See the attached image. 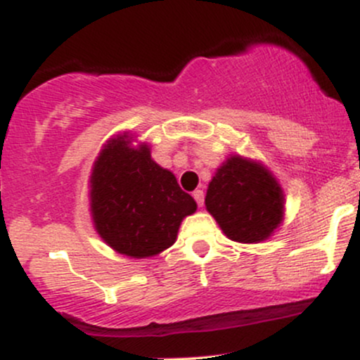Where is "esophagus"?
<instances>
[{"label": "esophagus", "mask_w": 360, "mask_h": 360, "mask_svg": "<svg viewBox=\"0 0 360 360\" xmlns=\"http://www.w3.org/2000/svg\"><path fill=\"white\" fill-rule=\"evenodd\" d=\"M193 198H194V200H196L198 206H203V203H205V193L201 191V189H196V191L193 193Z\"/></svg>", "instance_id": "esophagus-1"}]
</instances>
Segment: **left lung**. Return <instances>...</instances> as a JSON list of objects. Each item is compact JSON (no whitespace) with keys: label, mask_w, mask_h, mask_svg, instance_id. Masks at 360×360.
<instances>
[{"label":"left lung","mask_w":360,"mask_h":360,"mask_svg":"<svg viewBox=\"0 0 360 360\" xmlns=\"http://www.w3.org/2000/svg\"><path fill=\"white\" fill-rule=\"evenodd\" d=\"M205 205L230 240L259 243L281 226L286 200L269 167L235 154L214 172Z\"/></svg>","instance_id":"8db88e82"}]
</instances>
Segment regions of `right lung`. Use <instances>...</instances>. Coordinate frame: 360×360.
Instances as JSON below:
<instances>
[{
	"label": "right lung",
	"mask_w": 360,
	"mask_h": 360,
	"mask_svg": "<svg viewBox=\"0 0 360 360\" xmlns=\"http://www.w3.org/2000/svg\"><path fill=\"white\" fill-rule=\"evenodd\" d=\"M125 131L110 139L89 176V212L103 242L131 259L159 255L176 242L181 221L196 212L191 194L152 159L150 146Z\"/></svg>",
	"instance_id": "right-lung-1"
}]
</instances>
